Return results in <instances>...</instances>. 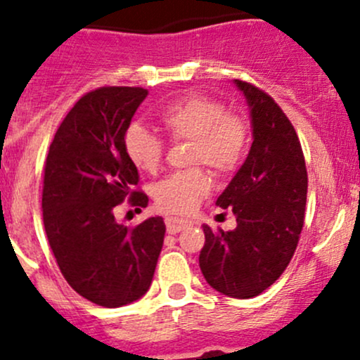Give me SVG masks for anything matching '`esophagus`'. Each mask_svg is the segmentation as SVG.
Instances as JSON below:
<instances>
[{"mask_svg": "<svg viewBox=\"0 0 360 360\" xmlns=\"http://www.w3.org/2000/svg\"><path fill=\"white\" fill-rule=\"evenodd\" d=\"M189 225H191V222L184 219H176V217H167L165 219V227H167L169 234H177V232L184 231Z\"/></svg>", "mask_w": 360, "mask_h": 360, "instance_id": "34e87169", "label": "esophagus"}]
</instances>
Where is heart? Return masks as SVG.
I'll list each match as a JSON object with an SVG mask.
<instances>
[{"label":"heart","instance_id":"heart-1","mask_svg":"<svg viewBox=\"0 0 360 360\" xmlns=\"http://www.w3.org/2000/svg\"><path fill=\"white\" fill-rule=\"evenodd\" d=\"M159 121L174 141H191V162L205 164L217 174H231L239 167L250 145L246 121L227 114L217 98L189 94L165 105ZM128 159L141 172L159 169L164 143L140 122H133L122 138ZM212 179L203 169L171 174L153 188V198L160 210L186 215L196 210L200 201L210 193Z\"/></svg>","mask_w":360,"mask_h":360}]
</instances>
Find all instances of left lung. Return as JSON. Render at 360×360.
I'll use <instances>...</instances> for the list:
<instances>
[{
	"label": "left lung",
	"instance_id": "8db88e82",
	"mask_svg": "<svg viewBox=\"0 0 360 360\" xmlns=\"http://www.w3.org/2000/svg\"><path fill=\"white\" fill-rule=\"evenodd\" d=\"M250 108L252 143L246 160L217 198L231 208L238 227L203 225L200 268L212 289L227 297L251 299L283 274L304 224L307 172L297 133L263 90L234 80Z\"/></svg>",
	"mask_w": 360,
	"mask_h": 360
}]
</instances>
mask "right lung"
<instances>
[{
    "instance_id": "right-lung-1",
    "label": "right lung",
    "mask_w": 360,
    "mask_h": 360,
    "mask_svg": "<svg viewBox=\"0 0 360 360\" xmlns=\"http://www.w3.org/2000/svg\"><path fill=\"white\" fill-rule=\"evenodd\" d=\"M148 92L140 86H102L84 96L54 135L46 159L42 220L59 270L71 289L104 307H121L147 294L165 224L150 217L135 229L120 224L114 208L140 176L122 138ZM138 208V210H140Z\"/></svg>"
}]
</instances>
